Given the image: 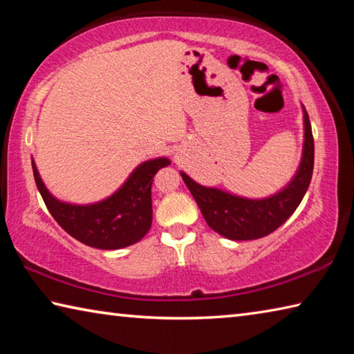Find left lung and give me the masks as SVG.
Listing matches in <instances>:
<instances>
[{
    "instance_id": "obj_1",
    "label": "left lung",
    "mask_w": 354,
    "mask_h": 354,
    "mask_svg": "<svg viewBox=\"0 0 354 354\" xmlns=\"http://www.w3.org/2000/svg\"><path fill=\"white\" fill-rule=\"evenodd\" d=\"M304 117L303 158L292 181L268 198L250 200L217 187H205L181 171L190 194L198 205L206 223L220 236L231 241H253L266 237L295 212L309 187L314 170V137L308 112Z\"/></svg>"
}]
</instances>
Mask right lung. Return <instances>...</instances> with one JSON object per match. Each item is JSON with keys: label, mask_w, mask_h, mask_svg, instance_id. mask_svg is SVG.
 Listing matches in <instances>:
<instances>
[{"label": "right lung", "mask_w": 354, "mask_h": 354, "mask_svg": "<svg viewBox=\"0 0 354 354\" xmlns=\"http://www.w3.org/2000/svg\"><path fill=\"white\" fill-rule=\"evenodd\" d=\"M170 159L158 158L140 164L109 198L93 205H70L55 198L32 160L34 179L48 211L76 241L100 250L129 247L147 234L153 221L151 184Z\"/></svg>", "instance_id": "right-lung-1"}]
</instances>
